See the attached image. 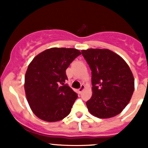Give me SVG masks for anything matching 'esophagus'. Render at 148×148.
<instances>
[{
	"instance_id": "obj_1",
	"label": "esophagus",
	"mask_w": 148,
	"mask_h": 148,
	"mask_svg": "<svg viewBox=\"0 0 148 148\" xmlns=\"http://www.w3.org/2000/svg\"><path fill=\"white\" fill-rule=\"evenodd\" d=\"M84 88H85V86L84 85V84H82V85H81V87H80V88L78 89V92H82V91L84 90Z\"/></svg>"
}]
</instances>
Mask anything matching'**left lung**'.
<instances>
[{
	"label": "left lung",
	"instance_id": "1",
	"mask_svg": "<svg viewBox=\"0 0 148 148\" xmlns=\"http://www.w3.org/2000/svg\"><path fill=\"white\" fill-rule=\"evenodd\" d=\"M82 53L92 72V95L87 101L90 113L101 119L119 114L134 91V78L129 66L109 49H89Z\"/></svg>",
	"mask_w": 148,
	"mask_h": 148
}]
</instances>
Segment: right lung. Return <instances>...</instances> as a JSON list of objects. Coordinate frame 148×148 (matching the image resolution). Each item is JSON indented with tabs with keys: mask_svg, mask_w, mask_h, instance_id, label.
<instances>
[{
	"mask_svg": "<svg viewBox=\"0 0 148 148\" xmlns=\"http://www.w3.org/2000/svg\"><path fill=\"white\" fill-rule=\"evenodd\" d=\"M82 54L73 48H50L35 56L25 75V92L32 112L47 121L70 114L78 97L68 84L66 70Z\"/></svg>",
	"mask_w": 148,
	"mask_h": 148,
	"instance_id": "1",
	"label": "right lung"
}]
</instances>
